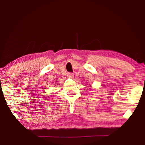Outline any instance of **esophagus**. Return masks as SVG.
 I'll use <instances>...</instances> for the list:
<instances>
[{
	"label": "esophagus",
	"instance_id": "34e87169",
	"mask_svg": "<svg viewBox=\"0 0 145 145\" xmlns=\"http://www.w3.org/2000/svg\"><path fill=\"white\" fill-rule=\"evenodd\" d=\"M67 76H68V77H69V78H73V74L72 73H68L67 74Z\"/></svg>",
	"mask_w": 145,
	"mask_h": 145
}]
</instances>
